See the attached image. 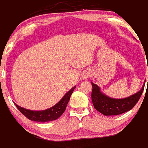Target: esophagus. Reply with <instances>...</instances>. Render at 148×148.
<instances>
[{
    "label": "esophagus",
    "mask_w": 148,
    "mask_h": 148,
    "mask_svg": "<svg viewBox=\"0 0 148 148\" xmlns=\"http://www.w3.org/2000/svg\"><path fill=\"white\" fill-rule=\"evenodd\" d=\"M82 76H83L84 79H86V78H88L89 75H88V74H86V73H85V74H84V75H82Z\"/></svg>",
    "instance_id": "1"
}]
</instances>
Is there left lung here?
Masks as SVG:
<instances>
[{
  "instance_id": "8db88e82",
  "label": "left lung",
  "mask_w": 148,
  "mask_h": 148,
  "mask_svg": "<svg viewBox=\"0 0 148 148\" xmlns=\"http://www.w3.org/2000/svg\"><path fill=\"white\" fill-rule=\"evenodd\" d=\"M145 84L139 91L128 97L114 99L103 93L97 84L91 82L92 87L91 97L94 108L104 116H116L127 112L130 110L139 100L143 92Z\"/></svg>"
}]
</instances>
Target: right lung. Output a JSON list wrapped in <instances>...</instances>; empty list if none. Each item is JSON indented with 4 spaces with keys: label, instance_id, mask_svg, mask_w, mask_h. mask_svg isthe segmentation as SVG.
Here are the masks:
<instances>
[{
    "label": "right lung",
    "instance_id": "obj_1",
    "mask_svg": "<svg viewBox=\"0 0 148 148\" xmlns=\"http://www.w3.org/2000/svg\"><path fill=\"white\" fill-rule=\"evenodd\" d=\"M75 88V86L70 89L57 104L51 107L50 108L44 110H31L26 109V108L20 107L15 103V104L17 108L20 110L21 113L31 121H38V122H47V121H53V120L59 118L65 111L66 105L70 101V96Z\"/></svg>",
    "mask_w": 148,
    "mask_h": 148
}]
</instances>
